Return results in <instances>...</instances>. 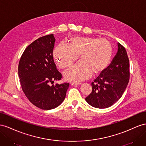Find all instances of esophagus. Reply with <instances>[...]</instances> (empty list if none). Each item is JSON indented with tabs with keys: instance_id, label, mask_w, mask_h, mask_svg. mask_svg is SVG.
Masks as SVG:
<instances>
[{
	"instance_id": "esophagus-1",
	"label": "esophagus",
	"mask_w": 146,
	"mask_h": 146,
	"mask_svg": "<svg viewBox=\"0 0 146 146\" xmlns=\"http://www.w3.org/2000/svg\"><path fill=\"white\" fill-rule=\"evenodd\" d=\"M81 84V82H70V84L72 86H78V85H80Z\"/></svg>"
}]
</instances>
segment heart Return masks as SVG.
Returning a JSON list of instances; mask_svg holds the SVG:
<instances>
[{
  "label": "heart",
  "instance_id": "heart-1",
  "mask_svg": "<svg viewBox=\"0 0 146 146\" xmlns=\"http://www.w3.org/2000/svg\"><path fill=\"white\" fill-rule=\"evenodd\" d=\"M69 41V46L60 43L53 52L54 57L62 69L70 67L80 56L81 61L64 72L65 80L73 82L87 80L93 72L100 73L110 64L112 48L108 40L74 36Z\"/></svg>",
  "mask_w": 146,
  "mask_h": 146
}]
</instances>
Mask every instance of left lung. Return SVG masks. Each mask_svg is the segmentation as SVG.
<instances>
[{"label": "left lung", "mask_w": 146, "mask_h": 146, "mask_svg": "<svg viewBox=\"0 0 146 146\" xmlns=\"http://www.w3.org/2000/svg\"><path fill=\"white\" fill-rule=\"evenodd\" d=\"M118 51L111 64L92 82V92L86 98L100 109L112 106L121 98L130 79V63L125 49L118 43Z\"/></svg>", "instance_id": "1"}]
</instances>
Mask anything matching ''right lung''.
<instances>
[{"instance_id": "obj_1", "label": "right lung", "mask_w": 146, "mask_h": 146, "mask_svg": "<svg viewBox=\"0 0 146 146\" xmlns=\"http://www.w3.org/2000/svg\"><path fill=\"white\" fill-rule=\"evenodd\" d=\"M55 41L53 34L35 40L24 50L18 65V75L25 95L33 105L44 110L59 106L69 87L66 82L50 85L62 77L53 59Z\"/></svg>"}]
</instances>
